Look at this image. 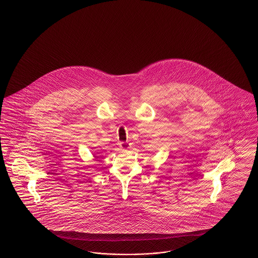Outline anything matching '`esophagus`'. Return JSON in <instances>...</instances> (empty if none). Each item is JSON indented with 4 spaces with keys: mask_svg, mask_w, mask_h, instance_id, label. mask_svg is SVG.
Returning <instances> with one entry per match:
<instances>
[{
    "mask_svg": "<svg viewBox=\"0 0 258 258\" xmlns=\"http://www.w3.org/2000/svg\"><path fill=\"white\" fill-rule=\"evenodd\" d=\"M119 147L122 149H130V144L127 142H120Z\"/></svg>",
    "mask_w": 258,
    "mask_h": 258,
    "instance_id": "obj_1",
    "label": "esophagus"
}]
</instances>
